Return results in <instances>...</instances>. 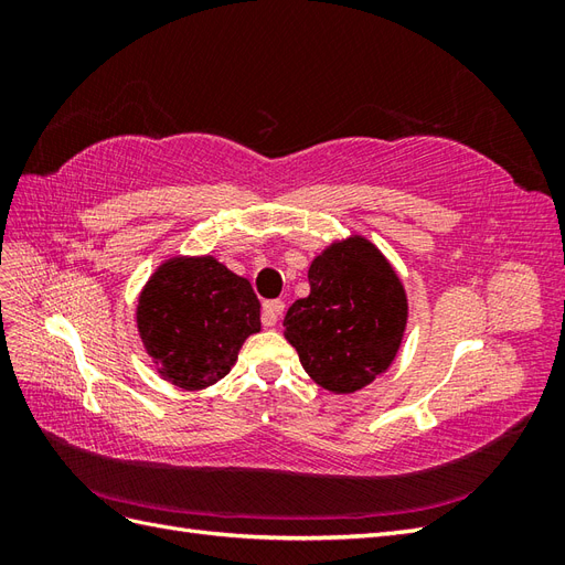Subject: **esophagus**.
Instances as JSON below:
<instances>
[{
  "label": "esophagus",
  "mask_w": 565,
  "mask_h": 565,
  "mask_svg": "<svg viewBox=\"0 0 565 565\" xmlns=\"http://www.w3.org/2000/svg\"><path fill=\"white\" fill-rule=\"evenodd\" d=\"M285 311V303L280 299H270V301H264V313H262V322L266 324V328H273V324L278 322V318L282 316Z\"/></svg>",
  "instance_id": "obj_1"
}]
</instances>
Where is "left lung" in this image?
Listing matches in <instances>:
<instances>
[{"label":"left lung","mask_w":565,"mask_h":565,"mask_svg":"<svg viewBox=\"0 0 565 565\" xmlns=\"http://www.w3.org/2000/svg\"><path fill=\"white\" fill-rule=\"evenodd\" d=\"M311 295L285 316V337L303 370L328 391L353 393L396 355L407 301L380 249L363 237L322 252L309 268Z\"/></svg>","instance_id":"obj_1"}]
</instances>
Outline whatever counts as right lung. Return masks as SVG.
<instances>
[{
	"instance_id": "add662e5",
	"label": "right lung",
	"mask_w": 565,
	"mask_h": 565,
	"mask_svg": "<svg viewBox=\"0 0 565 565\" xmlns=\"http://www.w3.org/2000/svg\"><path fill=\"white\" fill-rule=\"evenodd\" d=\"M252 285L212 256L164 264L139 299V332L167 377L185 388L218 382L262 328Z\"/></svg>"
}]
</instances>
